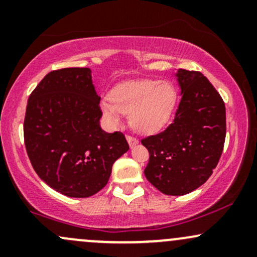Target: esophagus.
<instances>
[{
  "instance_id": "obj_1",
  "label": "esophagus",
  "mask_w": 257,
  "mask_h": 257,
  "mask_svg": "<svg viewBox=\"0 0 257 257\" xmlns=\"http://www.w3.org/2000/svg\"><path fill=\"white\" fill-rule=\"evenodd\" d=\"M126 140H128V144H129V146H131V147H134L139 143L138 139L132 137V135H126Z\"/></svg>"
}]
</instances>
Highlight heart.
<instances>
[{
	"label": "heart",
	"instance_id": "1",
	"mask_svg": "<svg viewBox=\"0 0 257 257\" xmlns=\"http://www.w3.org/2000/svg\"><path fill=\"white\" fill-rule=\"evenodd\" d=\"M178 99L175 85L169 81L134 79L117 85L100 101L102 114L112 125L129 114L132 128L151 134L167 124Z\"/></svg>",
	"mask_w": 257,
	"mask_h": 257
}]
</instances>
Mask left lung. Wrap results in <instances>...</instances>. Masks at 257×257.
<instances>
[{"mask_svg":"<svg viewBox=\"0 0 257 257\" xmlns=\"http://www.w3.org/2000/svg\"><path fill=\"white\" fill-rule=\"evenodd\" d=\"M181 100L166 131L141 140L150 159L146 179L169 196H182L210 178L226 138L225 102L199 71L180 69Z\"/></svg>","mask_w":257,"mask_h":257,"instance_id":"left-lung-1","label":"left lung"}]
</instances>
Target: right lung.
Returning <instances> with one entry per match:
<instances>
[{
  "label": "right lung",
  "mask_w": 257,
  "mask_h": 257,
  "mask_svg": "<svg viewBox=\"0 0 257 257\" xmlns=\"http://www.w3.org/2000/svg\"><path fill=\"white\" fill-rule=\"evenodd\" d=\"M88 67L46 75L32 90L24 141L32 168L49 187L75 198L98 193L112 166L129 150L123 133L100 128V96Z\"/></svg>",
  "instance_id": "1"
}]
</instances>
